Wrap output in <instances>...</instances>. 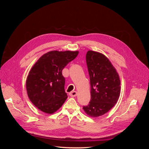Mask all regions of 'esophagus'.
I'll return each instance as SVG.
<instances>
[{"label":"esophagus","instance_id":"1","mask_svg":"<svg viewBox=\"0 0 149 149\" xmlns=\"http://www.w3.org/2000/svg\"><path fill=\"white\" fill-rule=\"evenodd\" d=\"M69 94H70V96L71 97H75V96H76V95H77V92L75 91H73L70 92Z\"/></svg>","mask_w":149,"mask_h":149}]
</instances>
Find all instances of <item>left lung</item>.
<instances>
[{"mask_svg": "<svg viewBox=\"0 0 149 149\" xmlns=\"http://www.w3.org/2000/svg\"><path fill=\"white\" fill-rule=\"evenodd\" d=\"M91 84V101L83 106L92 118L107 113L118 102L120 93L119 74L103 54L89 50L86 56Z\"/></svg>", "mask_w": 149, "mask_h": 149, "instance_id": "left-lung-1", "label": "left lung"}]
</instances>
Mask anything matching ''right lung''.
<instances>
[{
    "label": "right lung",
    "mask_w": 149,
    "mask_h": 149,
    "mask_svg": "<svg viewBox=\"0 0 149 149\" xmlns=\"http://www.w3.org/2000/svg\"><path fill=\"white\" fill-rule=\"evenodd\" d=\"M78 51H51L40 57L31 68L26 81L28 96L33 104L53 114L68 97L62 70L78 55Z\"/></svg>",
    "instance_id": "add662e5"
}]
</instances>
